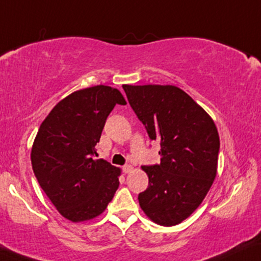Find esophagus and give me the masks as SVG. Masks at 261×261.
<instances>
[{
  "label": "esophagus",
  "instance_id": "esophagus-1",
  "mask_svg": "<svg viewBox=\"0 0 261 261\" xmlns=\"http://www.w3.org/2000/svg\"><path fill=\"white\" fill-rule=\"evenodd\" d=\"M133 171H134V167L131 166V165H125V166L123 167L124 173H130V172H133Z\"/></svg>",
  "mask_w": 261,
  "mask_h": 261
}]
</instances>
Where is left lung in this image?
I'll return each mask as SVG.
<instances>
[{
  "mask_svg": "<svg viewBox=\"0 0 261 261\" xmlns=\"http://www.w3.org/2000/svg\"><path fill=\"white\" fill-rule=\"evenodd\" d=\"M123 88L150 140L160 142V164L142 166L149 182L138 202L151 222L177 225L212 187L218 169V130L211 115L176 85Z\"/></svg>",
  "mask_w": 261,
  "mask_h": 261,
  "instance_id": "obj_1",
  "label": "left lung"
}]
</instances>
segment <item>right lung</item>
Masks as SVG:
<instances>
[{
  "mask_svg": "<svg viewBox=\"0 0 261 261\" xmlns=\"http://www.w3.org/2000/svg\"><path fill=\"white\" fill-rule=\"evenodd\" d=\"M117 103L126 105L118 89H81L58 102L35 137V176L59 213L72 223L103 213L119 187V167L94 159L105 123Z\"/></svg>",
  "mask_w": 261,
  "mask_h": 261,
  "instance_id": "add662e5",
  "label": "right lung"
}]
</instances>
